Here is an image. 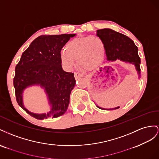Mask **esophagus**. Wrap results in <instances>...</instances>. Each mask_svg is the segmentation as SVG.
<instances>
[{"mask_svg":"<svg viewBox=\"0 0 159 159\" xmlns=\"http://www.w3.org/2000/svg\"><path fill=\"white\" fill-rule=\"evenodd\" d=\"M83 75L82 74L79 73V72H75V78L76 79H78L80 78V77H83Z\"/></svg>","mask_w":159,"mask_h":159,"instance_id":"obj_1","label":"esophagus"}]
</instances>
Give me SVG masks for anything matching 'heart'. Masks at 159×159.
Masks as SVG:
<instances>
[{"label":"heart","instance_id":"1","mask_svg":"<svg viewBox=\"0 0 159 159\" xmlns=\"http://www.w3.org/2000/svg\"><path fill=\"white\" fill-rule=\"evenodd\" d=\"M66 51H62L60 58L62 66L70 70L77 59L78 64L87 70H92L99 66L105 54V44L96 36L80 37L67 43Z\"/></svg>","mask_w":159,"mask_h":159}]
</instances>
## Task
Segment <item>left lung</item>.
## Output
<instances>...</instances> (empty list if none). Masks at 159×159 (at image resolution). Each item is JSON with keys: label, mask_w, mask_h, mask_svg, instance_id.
I'll return each mask as SVG.
<instances>
[{"label": "left lung", "mask_w": 159, "mask_h": 159, "mask_svg": "<svg viewBox=\"0 0 159 159\" xmlns=\"http://www.w3.org/2000/svg\"><path fill=\"white\" fill-rule=\"evenodd\" d=\"M97 36L101 39L105 44L107 59L108 62L120 61L126 64L134 66L140 79V58L138 54V48L133 40L127 36L111 29H103L97 30ZM103 110H113L120 108H104L97 105Z\"/></svg>", "instance_id": "1"}]
</instances>
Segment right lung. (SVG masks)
<instances>
[{"label": "right lung", "mask_w": 159, "mask_h": 159, "mask_svg": "<svg viewBox=\"0 0 159 159\" xmlns=\"http://www.w3.org/2000/svg\"><path fill=\"white\" fill-rule=\"evenodd\" d=\"M76 34L42 35L35 39L22 54L15 68L13 80L19 106L37 119L57 118L65 114L70 94L76 84L74 73L62 69L60 54L62 48ZM39 86L44 90L50 110L47 113L30 112L24 104V92L28 88Z\"/></svg>", "instance_id": "add662e5"}]
</instances>
